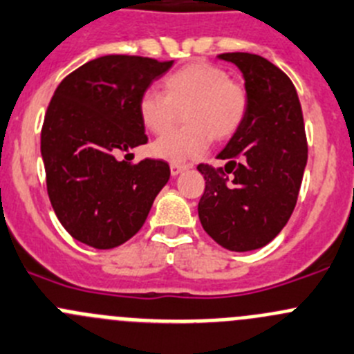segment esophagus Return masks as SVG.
Listing matches in <instances>:
<instances>
[{"instance_id":"esophagus-1","label":"esophagus","mask_w":354,"mask_h":354,"mask_svg":"<svg viewBox=\"0 0 354 354\" xmlns=\"http://www.w3.org/2000/svg\"><path fill=\"white\" fill-rule=\"evenodd\" d=\"M187 169L188 166H183V164H171V174H173V176H178V174H181Z\"/></svg>"}]
</instances>
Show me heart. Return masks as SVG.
Here are the masks:
<instances>
[{"label": "heart", "mask_w": 354, "mask_h": 354, "mask_svg": "<svg viewBox=\"0 0 354 354\" xmlns=\"http://www.w3.org/2000/svg\"><path fill=\"white\" fill-rule=\"evenodd\" d=\"M160 90L162 97L145 91L138 98V115L152 135L164 136L176 126L181 112L183 128L152 147L153 156L174 164L201 156L212 138L226 142L235 136L249 111L245 86L209 62H194L171 72Z\"/></svg>", "instance_id": "1"}]
</instances>
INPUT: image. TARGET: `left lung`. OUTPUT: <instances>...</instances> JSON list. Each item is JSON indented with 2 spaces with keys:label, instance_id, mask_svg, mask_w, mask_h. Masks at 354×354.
Here are the masks:
<instances>
[{
  "label": "left lung",
  "instance_id": "obj_1",
  "mask_svg": "<svg viewBox=\"0 0 354 354\" xmlns=\"http://www.w3.org/2000/svg\"><path fill=\"white\" fill-rule=\"evenodd\" d=\"M245 79L249 111L218 153L225 167L198 164L205 190L202 228L221 247L245 252L272 242L289 221L308 160L303 111L292 81L254 53H221Z\"/></svg>",
  "mask_w": 354,
  "mask_h": 354
}]
</instances>
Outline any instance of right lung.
<instances>
[{
  "label": "right lung",
  "mask_w": 354,
  "mask_h": 354,
  "mask_svg": "<svg viewBox=\"0 0 354 354\" xmlns=\"http://www.w3.org/2000/svg\"><path fill=\"white\" fill-rule=\"evenodd\" d=\"M171 65L105 55L62 79L51 97L41 129L48 197L62 226L86 245L112 249L131 239L169 180L164 160L131 166L118 153L147 143L138 98Z\"/></svg>",
  "instance_id": "obj_1"
}]
</instances>
